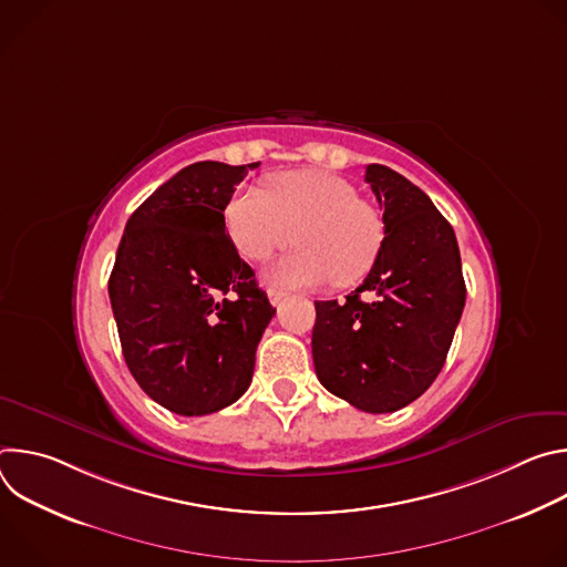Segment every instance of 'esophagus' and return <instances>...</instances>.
<instances>
[{
  "label": "esophagus",
  "mask_w": 567,
  "mask_h": 567,
  "mask_svg": "<svg viewBox=\"0 0 567 567\" xmlns=\"http://www.w3.org/2000/svg\"><path fill=\"white\" fill-rule=\"evenodd\" d=\"M285 296H287V291H280V289H269V300H271V305H280L282 300H285Z\"/></svg>",
  "instance_id": "1"
}]
</instances>
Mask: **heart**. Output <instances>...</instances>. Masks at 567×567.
<instances>
[{
	"label": "heart",
	"mask_w": 567,
	"mask_h": 567,
	"mask_svg": "<svg viewBox=\"0 0 567 567\" xmlns=\"http://www.w3.org/2000/svg\"><path fill=\"white\" fill-rule=\"evenodd\" d=\"M226 228L237 251L256 262L296 241L300 249L269 269V280L287 287H350L372 271L385 239L379 210L322 171L280 173L267 193H235Z\"/></svg>",
	"instance_id": "1"
}]
</instances>
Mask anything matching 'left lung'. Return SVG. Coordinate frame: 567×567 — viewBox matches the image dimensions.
I'll use <instances>...</instances> for the list:
<instances>
[{"mask_svg": "<svg viewBox=\"0 0 567 567\" xmlns=\"http://www.w3.org/2000/svg\"><path fill=\"white\" fill-rule=\"evenodd\" d=\"M365 182L383 208V249L346 302L316 300L311 354L332 394L365 413H392L440 374L466 287L453 226L429 195L379 164L365 168Z\"/></svg>", "mask_w": 567, "mask_h": 567, "instance_id": "obj_1", "label": "left lung"}]
</instances>
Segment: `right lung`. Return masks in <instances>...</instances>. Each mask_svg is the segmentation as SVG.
<instances>
[{
    "label": "right lung",
    "instance_id": "obj_1",
    "mask_svg": "<svg viewBox=\"0 0 567 567\" xmlns=\"http://www.w3.org/2000/svg\"><path fill=\"white\" fill-rule=\"evenodd\" d=\"M258 166H186L121 237L110 300L123 357L141 390L177 415L217 413L247 392L276 313L224 224L235 186Z\"/></svg>",
    "mask_w": 567,
    "mask_h": 567
}]
</instances>
